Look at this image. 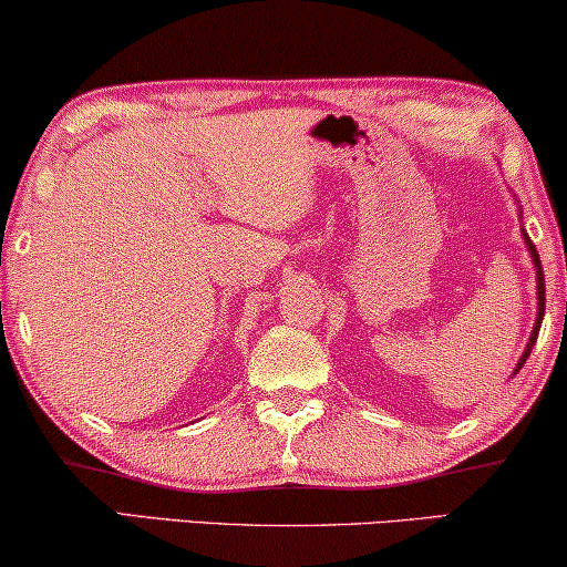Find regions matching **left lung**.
Returning <instances> with one entry per match:
<instances>
[{
    "mask_svg": "<svg viewBox=\"0 0 567 567\" xmlns=\"http://www.w3.org/2000/svg\"><path fill=\"white\" fill-rule=\"evenodd\" d=\"M524 239H526V247H529V252H532V258H534V268H537V299H539V312H537V322H534V332H532L529 343H526V351H524V355H522V361H518L516 371L524 367L526 359H529L532 348H534V343H537V336H539V328H542V317H545V270H542L537 247H534L529 235H524Z\"/></svg>",
    "mask_w": 567,
    "mask_h": 567,
    "instance_id": "8db88e82",
    "label": "left lung"
}]
</instances>
